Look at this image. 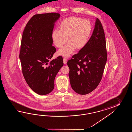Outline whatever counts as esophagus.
Segmentation results:
<instances>
[{
  "label": "esophagus",
  "instance_id": "obj_1",
  "mask_svg": "<svg viewBox=\"0 0 132 132\" xmlns=\"http://www.w3.org/2000/svg\"><path fill=\"white\" fill-rule=\"evenodd\" d=\"M63 62H64V63L65 64H66L67 63V58H64L63 59Z\"/></svg>",
  "mask_w": 132,
  "mask_h": 132
}]
</instances>
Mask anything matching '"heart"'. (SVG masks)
Returning a JSON list of instances; mask_svg holds the SVG:
<instances>
[{"mask_svg": "<svg viewBox=\"0 0 132 132\" xmlns=\"http://www.w3.org/2000/svg\"><path fill=\"white\" fill-rule=\"evenodd\" d=\"M59 29L53 31L52 39L56 47L61 48L67 39L68 42L58 51L57 54L69 57L76 48L80 50L86 45L92 33V25L88 20L71 16L62 21L59 25Z\"/></svg>", "mask_w": 132, "mask_h": 132, "instance_id": "obj_1", "label": "heart"}]
</instances>
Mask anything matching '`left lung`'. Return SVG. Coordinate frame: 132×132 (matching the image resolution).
<instances>
[{"instance_id": "8db88e82", "label": "left lung", "mask_w": 132, "mask_h": 132, "mask_svg": "<svg viewBox=\"0 0 132 132\" xmlns=\"http://www.w3.org/2000/svg\"><path fill=\"white\" fill-rule=\"evenodd\" d=\"M107 59L104 30L97 18L92 35L86 45L67 62L73 90L81 95L95 90L101 81Z\"/></svg>"}]
</instances>
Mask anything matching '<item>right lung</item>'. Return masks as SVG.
I'll return each mask as SVG.
<instances>
[{"mask_svg":"<svg viewBox=\"0 0 132 132\" xmlns=\"http://www.w3.org/2000/svg\"><path fill=\"white\" fill-rule=\"evenodd\" d=\"M60 14H35L26 24L22 34L19 58L23 76L31 89L44 95L54 88V80L64 65L61 56L48 63L56 49L51 35Z\"/></svg>","mask_w":132,"mask_h":132,"instance_id":"1","label":"right lung"}]
</instances>
